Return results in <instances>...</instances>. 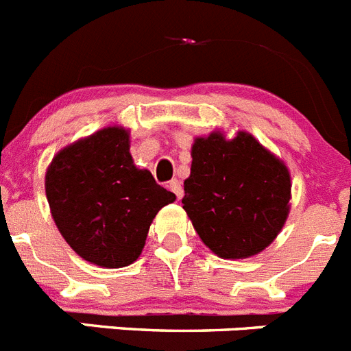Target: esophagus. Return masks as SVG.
<instances>
[{"instance_id":"1","label":"esophagus","mask_w":351,"mask_h":351,"mask_svg":"<svg viewBox=\"0 0 351 351\" xmlns=\"http://www.w3.org/2000/svg\"><path fill=\"white\" fill-rule=\"evenodd\" d=\"M169 188L173 191V193H176L178 200H181V198H182V186H181V182H179L178 179H172V181H170V184H169Z\"/></svg>"}]
</instances>
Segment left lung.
Wrapping results in <instances>:
<instances>
[{"instance_id":"obj_1","label":"left lung","mask_w":351,"mask_h":351,"mask_svg":"<svg viewBox=\"0 0 351 351\" xmlns=\"http://www.w3.org/2000/svg\"><path fill=\"white\" fill-rule=\"evenodd\" d=\"M182 209L221 258H247L269 246L288 216L290 173L253 135L214 132L191 147Z\"/></svg>"}]
</instances>
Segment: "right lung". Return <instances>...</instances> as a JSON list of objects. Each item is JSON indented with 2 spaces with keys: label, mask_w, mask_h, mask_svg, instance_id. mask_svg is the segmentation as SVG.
Masks as SVG:
<instances>
[{
  "label": "right lung",
  "mask_w": 351,
  "mask_h": 351,
  "mask_svg": "<svg viewBox=\"0 0 351 351\" xmlns=\"http://www.w3.org/2000/svg\"><path fill=\"white\" fill-rule=\"evenodd\" d=\"M52 218L71 250L117 269L142 253L158 210L176 200L133 165L125 128H104L56 154L45 176Z\"/></svg>",
  "instance_id": "right-lung-1"
}]
</instances>
